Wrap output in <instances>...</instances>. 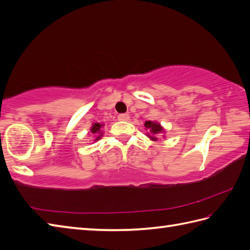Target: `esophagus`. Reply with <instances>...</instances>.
I'll return each instance as SVG.
<instances>
[{
	"instance_id": "esophagus-1",
	"label": "esophagus",
	"mask_w": 250,
	"mask_h": 250,
	"mask_svg": "<svg viewBox=\"0 0 250 250\" xmlns=\"http://www.w3.org/2000/svg\"><path fill=\"white\" fill-rule=\"evenodd\" d=\"M118 119H119V121H128L129 120V114L122 113L118 116Z\"/></svg>"
}]
</instances>
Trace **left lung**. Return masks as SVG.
<instances>
[{
	"instance_id": "8db88e82",
	"label": "left lung",
	"mask_w": 250,
	"mask_h": 250,
	"mask_svg": "<svg viewBox=\"0 0 250 250\" xmlns=\"http://www.w3.org/2000/svg\"><path fill=\"white\" fill-rule=\"evenodd\" d=\"M144 126H146V128H148V129H149V131H151L153 135L159 134V132H162V131H163L162 126H160L158 123H154V122H151V121L146 122V124H144ZM148 137H151V136H148ZM151 138H152L153 140L156 139V138H153V137H151Z\"/></svg>"
}]
</instances>
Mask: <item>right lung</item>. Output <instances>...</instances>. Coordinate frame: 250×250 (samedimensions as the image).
<instances>
[{"label":"right lung","mask_w":250,"mask_h":250,"mask_svg":"<svg viewBox=\"0 0 250 250\" xmlns=\"http://www.w3.org/2000/svg\"><path fill=\"white\" fill-rule=\"evenodd\" d=\"M103 125L102 124H99V123H95V124H93V126H92V128H91V131H92V134H94V135H101L102 136V130H101V127H102ZM101 136H97L96 137V140H99V138H101Z\"/></svg>","instance_id":"obj_1"}]
</instances>
